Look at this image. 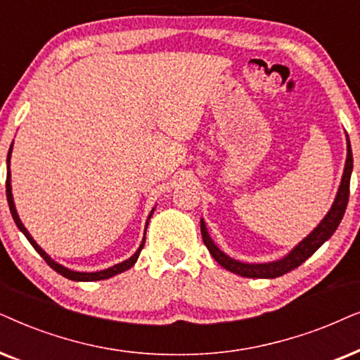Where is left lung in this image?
<instances>
[{
	"label": "left lung",
	"mask_w": 360,
	"mask_h": 360,
	"mask_svg": "<svg viewBox=\"0 0 360 360\" xmlns=\"http://www.w3.org/2000/svg\"><path fill=\"white\" fill-rule=\"evenodd\" d=\"M351 174H352V150H351V141L347 138V160L346 166H344V174L341 179V186H339L338 195L334 199V204L330 205V210L326 214V217L321 220L318 227L309 233L308 237L303 238L288 255L281 260L270 262V263H242L238 260H233L229 255H225L222 250H219V247L212 242V238L209 237L207 229H205L204 220H200V233H202V240L210 252V255L214 257V260L222 265L225 270L237 273V275L245 276V278H276L285 275L295 268H298L301 263L308 260L323 243L330 238L336 229L341 224L346 212L347 202H349V184H351Z\"/></svg>",
	"instance_id": "obj_1"
}]
</instances>
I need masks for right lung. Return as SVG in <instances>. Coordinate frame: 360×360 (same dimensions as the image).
<instances>
[{
  "instance_id": "obj_1",
  "label": "right lung",
  "mask_w": 360,
  "mask_h": 360,
  "mask_svg": "<svg viewBox=\"0 0 360 360\" xmlns=\"http://www.w3.org/2000/svg\"><path fill=\"white\" fill-rule=\"evenodd\" d=\"M11 150H13V145H11V148H9V151H8V160H6V162H8L6 198H8L9 210H11V215H13L14 222H16V225H18V229L21 230V232L24 233V236H26V238H27V240H30L31 245L36 248V252L39 253V255H41L42 258H44L46 263L52 268V270H56L57 273H59V275L65 276V278H69V280H74V281H97V280H107V278L118 275V273H122V271H124V270H128V268H131L133 265H135L136 260H138V257H140V252L143 250V247H145V237H143L141 245H140V248H138V250L135 252V255H131L130 258H128V260H124V262H122V263H118V265H113V266L107 268V270H100V271H94V273H87V271H74V270H69V268L62 266V265H59V263H57V262L52 260V258H51L49 255H47V253H46L44 250H42V248H41L39 245H37L34 238L31 237V233L27 232L26 227H24L22 222H21V219H19V215H18V212H16V207H14V200H13V194H11V172H9V160H11ZM153 210H155V209H153ZM153 210H151V214H150V217H148V220L151 219ZM146 227H148V222H146Z\"/></svg>"
}]
</instances>
